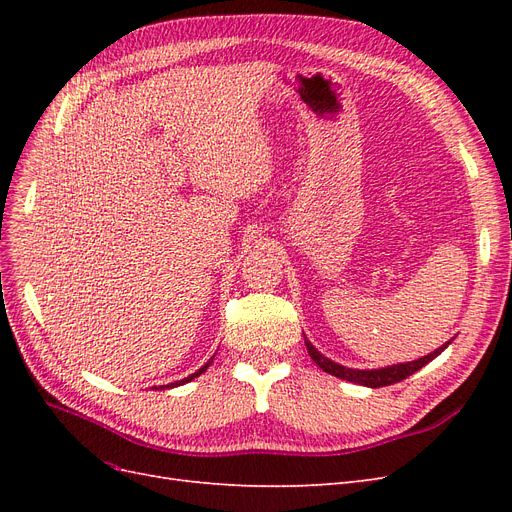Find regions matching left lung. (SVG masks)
<instances>
[{
	"label": "left lung",
	"instance_id": "left-lung-1",
	"mask_svg": "<svg viewBox=\"0 0 512 512\" xmlns=\"http://www.w3.org/2000/svg\"><path fill=\"white\" fill-rule=\"evenodd\" d=\"M451 342H453V339H448V342L442 344L438 350H433V352L421 356V359H416V361L395 363V365H386V367H378V369H352V367H346V365H339V363L331 361L329 356H324V354L305 337L307 352H309V356H312V361H314L320 369H324V371H327V374H331V376H335V378H342V380H348V382H354V384H361V386H369V389H380V386H389V384H395V382H399V380H406L408 376L414 374V371L425 367L427 363H431L433 359H436L438 354H442Z\"/></svg>",
	"mask_w": 512,
	"mask_h": 512
}]
</instances>
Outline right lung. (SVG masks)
I'll return each mask as SVG.
<instances>
[{
  "label": "right lung",
  "mask_w": 512,
  "mask_h": 512,
  "mask_svg": "<svg viewBox=\"0 0 512 512\" xmlns=\"http://www.w3.org/2000/svg\"><path fill=\"white\" fill-rule=\"evenodd\" d=\"M213 363V359H209L203 367H200L198 371H194V374L192 376H188V378H183V380H177V382H170V384H162V386H158V389L156 391H164V389H175V386H179V384H185V382H192L194 378H198L200 374H203V371H207V367Z\"/></svg>",
  "instance_id": "1"
}]
</instances>
